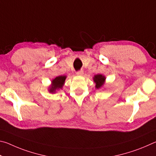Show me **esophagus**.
<instances>
[{"label":"esophagus","instance_id":"1","mask_svg":"<svg viewBox=\"0 0 156 156\" xmlns=\"http://www.w3.org/2000/svg\"><path fill=\"white\" fill-rule=\"evenodd\" d=\"M76 74H77L78 76H83V70L78 71V72H76Z\"/></svg>","mask_w":156,"mask_h":156}]
</instances>
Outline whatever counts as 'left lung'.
<instances>
[{
    "label": "left lung",
    "mask_w": 156,
    "mask_h": 156,
    "mask_svg": "<svg viewBox=\"0 0 156 156\" xmlns=\"http://www.w3.org/2000/svg\"><path fill=\"white\" fill-rule=\"evenodd\" d=\"M93 79L94 83H96V88L98 89L100 88H101L104 85L106 78H105V76H102V74H97L96 76H94Z\"/></svg>",
    "instance_id": "8db88e82"
}]
</instances>
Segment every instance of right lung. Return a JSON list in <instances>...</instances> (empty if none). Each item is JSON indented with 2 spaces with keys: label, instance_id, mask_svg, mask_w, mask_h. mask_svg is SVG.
I'll list each match as a JSON object with an SVG mask.
<instances>
[{
  "label": "right lung",
  "instance_id": "add662e5",
  "mask_svg": "<svg viewBox=\"0 0 156 156\" xmlns=\"http://www.w3.org/2000/svg\"><path fill=\"white\" fill-rule=\"evenodd\" d=\"M66 78H67V76H59L53 79L51 81V85L50 86V89H49L50 93H54L56 90L62 89V86L65 84Z\"/></svg>",
  "mask_w": 156,
  "mask_h": 156
}]
</instances>
